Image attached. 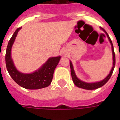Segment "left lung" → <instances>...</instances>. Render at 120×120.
<instances>
[{"label": "left lung", "instance_id": "8db88e82", "mask_svg": "<svg viewBox=\"0 0 120 120\" xmlns=\"http://www.w3.org/2000/svg\"><path fill=\"white\" fill-rule=\"evenodd\" d=\"M101 29L104 31L106 33V35L108 37V39L110 40V43H111V45H112V52H113V67H112V69L110 71V73H109V75L107 76V77L105 78L103 80L101 81V82H96V83H86V82H82L80 80H79L78 78L77 77L76 75H75V71H74V70H73V65H72V64L71 62L70 61V71H71V78H72V80H73V83H75V85L77 86L79 88H83V89L86 90H94L97 89V88H98L102 86L106 83V82H108L109 79H110V77L112 76V73H113V71L114 68H115V52H114L113 49V43H112V41L110 39V37L108 35L107 32L105 30V29H103V28L101 27Z\"/></svg>", "mask_w": 120, "mask_h": 120}]
</instances>
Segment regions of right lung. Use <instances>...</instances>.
I'll list each match as a JSON object with an SVG mask.
<instances>
[{"instance_id": "obj_1", "label": "right lung", "mask_w": 120, "mask_h": 120, "mask_svg": "<svg viewBox=\"0 0 120 120\" xmlns=\"http://www.w3.org/2000/svg\"><path fill=\"white\" fill-rule=\"evenodd\" d=\"M20 29L21 27H19L15 31L7 45L5 53V64L7 71L10 77L18 85L26 89L35 90L47 87L52 82L54 70L61 57L50 58L42 67L30 74H24L18 71L11 58V48Z\"/></svg>"}]
</instances>
